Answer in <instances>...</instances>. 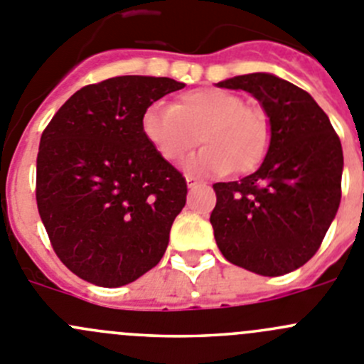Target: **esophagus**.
<instances>
[{
	"label": "esophagus",
	"mask_w": 364,
	"mask_h": 364,
	"mask_svg": "<svg viewBox=\"0 0 364 364\" xmlns=\"http://www.w3.org/2000/svg\"><path fill=\"white\" fill-rule=\"evenodd\" d=\"M186 183H188V188H193V186L200 185V179L193 178V176H186Z\"/></svg>",
	"instance_id": "esophagus-1"
}]
</instances>
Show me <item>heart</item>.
I'll use <instances>...</instances> for the list:
<instances>
[{
	"label": "heart",
	"instance_id": "1",
	"mask_svg": "<svg viewBox=\"0 0 364 364\" xmlns=\"http://www.w3.org/2000/svg\"><path fill=\"white\" fill-rule=\"evenodd\" d=\"M142 132L165 161L183 160L204 144L188 168L203 174H245L263 161L270 146V121L261 108L224 88H193L174 105L154 103L144 112Z\"/></svg>",
	"mask_w": 364,
	"mask_h": 364
}]
</instances>
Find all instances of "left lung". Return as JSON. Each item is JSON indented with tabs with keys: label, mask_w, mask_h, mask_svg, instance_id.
Here are the masks:
<instances>
[{
	"label": "left lung",
	"mask_w": 364,
	"mask_h": 364,
	"mask_svg": "<svg viewBox=\"0 0 364 364\" xmlns=\"http://www.w3.org/2000/svg\"><path fill=\"white\" fill-rule=\"evenodd\" d=\"M217 87L245 90L263 105L270 146L254 174L213 185L215 240L236 267L283 276L315 256L340 206V136L306 90L274 74H243Z\"/></svg>",
	"instance_id": "8db88e82"
}]
</instances>
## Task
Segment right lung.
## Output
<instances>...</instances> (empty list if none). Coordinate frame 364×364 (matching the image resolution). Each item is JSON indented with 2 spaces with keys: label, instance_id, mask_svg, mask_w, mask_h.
Returning a JSON list of instances; mask_svg holds the SVG:
<instances>
[{
  "label": "right lung",
  "instance_id": "obj_1",
  "mask_svg": "<svg viewBox=\"0 0 364 364\" xmlns=\"http://www.w3.org/2000/svg\"><path fill=\"white\" fill-rule=\"evenodd\" d=\"M185 83L115 76L69 97L42 132L37 197L53 250L88 283L117 288L156 267L186 179L142 132L154 101Z\"/></svg>",
  "mask_w": 364,
  "mask_h": 364
}]
</instances>
